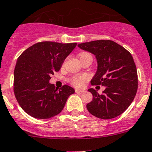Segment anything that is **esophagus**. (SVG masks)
Masks as SVG:
<instances>
[{"label":"esophagus","instance_id":"1","mask_svg":"<svg viewBox=\"0 0 152 152\" xmlns=\"http://www.w3.org/2000/svg\"><path fill=\"white\" fill-rule=\"evenodd\" d=\"M75 91H76V93H83V92H85V90H79V89H76V90H75Z\"/></svg>","mask_w":152,"mask_h":152}]
</instances>
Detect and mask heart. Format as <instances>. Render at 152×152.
Masks as SVG:
<instances>
[{
	"mask_svg": "<svg viewBox=\"0 0 152 152\" xmlns=\"http://www.w3.org/2000/svg\"><path fill=\"white\" fill-rule=\"evenodd\" d=\"M90 54L88 53H86V52H83V53H80L79 56H83L85 55ZM88 79V76H86V75H76V76H73V77L70 78V82L73 86L77 87H83L85 85L86 81Z\"/></svg>",
	"mask_w": 152,
	"mask_h": 152,
	"instance_id": "b5f03b06",
	"label": "heart"
}]
</instances>
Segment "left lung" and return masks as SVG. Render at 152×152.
<instances>
[{
  "mask_svg": "<svg viewBox=\"0 0 152 152\" xmlns=\"http://www.w3.org/2000/svg\"><path fill=\"white\" fill-rule=\"evenodd\" d=\"M78 47L93 53L97 60L91 85L106 87L102 95L89 89L93 97L87 104L89 113L102 119L121 115L133 102L137 90V68L131 53L114 41L104 39L80 43Z\"/></svg>",
  "mask_w": 152,
  "mask_h": 152,
  "instance_id": "obj_1",
  "label": "left lung"
}]
</instances>
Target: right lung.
Listing matches in <instances>:
<instances>
[{
  "label": "right lung",
  "mask_w": 152,
  "mask_h": 152,
  "mask_svg": "<svg viewBox=\"0 0 152 152\" xmlns=\"http://www.w3.org/2000/svg\"><path fill=\"white\" fill-rule=\"evenodd\" d=\"M76 45L38 42L18 57L14 72V93L21 108L30 116L48 119L56 115L75 93L73 87L66 85L58 90L49 81Z\"/></svg>",
  "instance_id": "obj_1"
}]
</instances>
